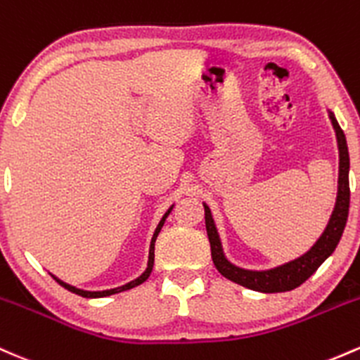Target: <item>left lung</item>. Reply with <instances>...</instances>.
<instances>
[{
	"label": "left lung",
	"instance_id": "8db88e82",
	"mask_svg": "<svg viewBox=\"0 0 360 360\" xmlns=\"http://www.w3.org/2000/svg\"><path fill=\"white\" fill-rule=\"evenodd\" d=\"M331 124H333L335 133H337L338 152H340V174H338V196L335 210L331 213V219L328 222L323 236L316 240L306 255L294 262L282 264V266L274 268L268 271H250L243 268L234 266L224 258L222 246H220L219 234H217L215 224H213L210 208L205 207V225H207L208 240H210L212 259L217 270L222 274L225 278L246 287V289L264 292V294H274V292H287L299 287L306 282L311 275L321 266L323 262L335 251V248L340 243L343 229H345L347 217H349L350 207V186H349V148H347V140L343 135L340 124L335 120L333 114H330Z\"/></svg>",
	"mask_w": 360,
	"mask_h": 360
}]
</instances>
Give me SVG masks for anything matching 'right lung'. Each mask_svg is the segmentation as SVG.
Here are the masks:
<instances>
[{
  "instance_id": "right-lung-1",
  "label": "right lung",
  "mask_w": 360,
  "mask_h": 360,
  "mask_svg": "<svg viewBox=\"0 0 360 360\" xmlns=\"http://www.w3.org/2000/svg\"><path fill=\"white\" fill-rule=\"evenodd\" d=\"M171 210H172V207L169 208L167 212H165V215L162 217V220H160V222H159V225H157V229H155V234H153V238H152V244H150V256H148V266H147V270L143 271V275H140V276H138L136 280H133V282L126 283V285H122V287H117V289L102 290V292H89V290H82V289H77V287H71V285H68V283L61 282V280L56 278V276H54V275H53V278L56 280V282L59 283V285H63V287H65V289H68L70 292H73V294H78V295H82V297H105V295H112V294H117V292L128 290V289H133V287L140 285V283H143L145 280L148 278V276H150V271H152V268H153V248H155V239H157V236H159V232H160L162 225H164L165 219H167V215H169V213H171Z\"/></svg>"
}]
</instances>
